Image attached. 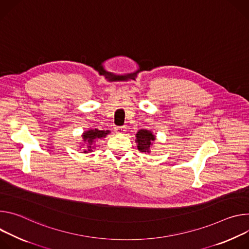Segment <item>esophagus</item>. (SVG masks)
<instances>
[{
    "instance_id": "1",
    "label": "esophagus",
    "mask_w": 249,
    "mask_h": 249,
    "mask_svg": "<svg viewBox=\"0 0 249 249\" xmlns=\"http://www.w3.org/2000/svg\"><path fill=\"white\" fill-rule=\"evenodd\" d=\"M115 131L118 134H123L124 132V126H116L115 127Z\"/></svg>"
}]
</instances>
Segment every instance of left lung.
Segmentation results:
<instances>
[{
	"label": "left lung",
	"instance_id": "left-lung-1",
	"mask_svg": "<svg viewBox=\"0 0 249 249\" xmlns=\"http://www.w3.org/2000/svg\"><path fill=\"white\" fill-rule=\"evenodd\" d=\"M156 140V135L148 129L142 128L135 134V142L137 143V149L141 152H150L154 142Z\"/></svg>",
	"mask_w": 249,
	"mask_h": 249
}]
</instances>
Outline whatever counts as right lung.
<instances>
[{
    "label": "right lung",
    "mask_w": 249,
    "mask_h": 249,
    "mask_svg": "<svg viewBox=\"0 0 249 249\" xmlns=\"http://www.w3.org/2000/svg\"><path fill=\"white\" fill-rule=\"evenodd\" d=\"M108 133H110L109 130H100L97 128H90L88 130H85L82 133V145L79 146V148L84 147L83 153H89L92 152L94 149V143L98 140H102L106 137Z\"/></svg>",
    "instance_id": "1"
}]
</instances>
